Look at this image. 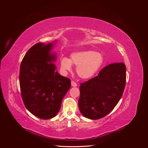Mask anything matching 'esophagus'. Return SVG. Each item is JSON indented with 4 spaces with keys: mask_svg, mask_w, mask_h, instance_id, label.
I'll return each mask as SVG.
<instances>
[{
    "mask_svg": "<svg viewBox=\"0 0 148 148\" xmlns=\"http://www.w3.org/2000/svg\"><path fill=\"white\" fill-rule=\"evenodd\" d=\"M71 86H73V87H76V86H77V84L75 82H73V81H71Z\"/></svg>",
    "mask_w": 148,
    "mask_h": 148,
    "instance_id": "1",
    "label": "esophagus"
}]
</instances>
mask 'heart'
I'll use <instances>...</instances> for the list:
<instances>
[{
  "instance_id": "b5f03b06",
  "label": "heart",
  "mask_w": 148,
  "mask_h": 148,
  "mask_svg": "<svg viewBox=\"0 0 148 148\" xmlns=\"http://www.w3.org/2000/svg\"><path fill=\"white\" fill-rule=\"evenodd\" d=\"M103 57L99 52L82 51L73 52L70 59L65 57L60 59V68L64 71H70L71 64L77 66V73L79 77L88 79L92 77L99 69L103 63Z\"/></svg>"
}]
</instances>
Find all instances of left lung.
Masks as SVG:
<instances>
[{
  "mask_svg": "<svg viewBox=\"0 0 148 148\" xmlns=\"http://www.w3.org/2000/svg\"><path fill=\"white\" fill-rule=\"evenodd\" d=\"M125 83L126 67L123 63L107 65L96 77L80 84V112L84 117L92 120L105 117L118 104Z\"/></svg>",
  "mask_w": 148,
  "mask_h": 148,
  "instance_id": "1",
  "label": "left lung"
}]
</instances>
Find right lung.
Listing matches in <instances>:
<instances>
[{
    "label": "right lung",
    "mask_w": 148,
    "mask_h": 148,
    "mask_svg": "<svg viewBox=\"0 0 148 148\" xmlns=\"http://www.w3.org/2000/svg\"><path fill=\"white\" fill-rule=\"evenodd\" d=\"M56 40L36 44L26 52L21 63L20 86L28 110L41 119L56 116L62 101L71 87V81L56 71L53 63L57 55L52 50Z\"/></svg>",
    "instance_id": "1"
}]
</instances>
